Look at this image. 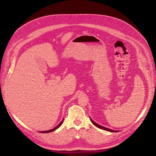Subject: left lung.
I'll use <instances>...</instances> for the list:
<instances>
[{
	"instance_id": "obj_1",
	"label": "left lung",
	"mask_w": 156,
	"mask_h": 156,
	"mask_svg": "<svg viewBox=\"0 0 156 156\" xmlns=\"http://www.w3.org/2000/svg\"><path fill=\"white\" fill-rule=\"evenodd\" d=\"M90 120H91V121H92V123L95 125V126H96L97 128H101V129H104V130H107V131H109V132H116V131H114V130H112V129H109V128H105V127H104V126H101V125H98V124H97L96 122H95L91 118H90Z\"/></svg>"
}]
</instances>
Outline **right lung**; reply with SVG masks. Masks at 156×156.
<instances>
[{"mask_svg": "<svg viewBox=\"0 0 156 156\" xmlns=\"http://www.w3.org/2000/svg\"><path fill=\"white\" fill-rule=\"evenodd\" d=\"M63 120H64V119H62V121L60 122V123H59L58 125H57L56 127H55L54 128H53V129H50V130H48V131H45V132H41V133H50V132H53V131L55 130L57 128H58L59 126H61V125L62 124V122H63Z\"/></svg>", "mask_w": 156, "mask_h": 156, "instance_id": "obj_1", "label": "right lung"}]
</instances>
